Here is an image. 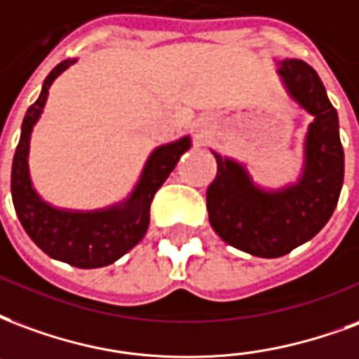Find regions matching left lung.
Instances as JSON below:
<instances>
[{
  "label": "left lung",
  "mask_w": 359,
  "mask_h": 359,
  "mask_svg": "<svg viewBox=\"0 0 359 359\" xmlns=\"http://www.w3.org/2000/svg\"><path fill=\"white\" fill-rule=\"evenodd\" d=\"M278 78L314 121L304 137V159L297 182L281 188L257 184L245 163L220 156L207 188L209 222L220 240L240 251L278 259L314 238L335 211L344 180L339 114L312 66L297 58L278 62Z\"/></svg>",
  "instance_id": "1"
}]
</instances>
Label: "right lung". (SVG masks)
Wrapping results in <instances>:
<instances>
[{"instance_id": "1", "label": "right lung", "mask_w": 359, "mask_h": 359, "mask_svg": "<svg viewBox=\"0 0 359 359\" xmlns=\"http://www.w3.org/2000/svg\"><path fill=\"white\" fill-rule=\"evenodd\" d=\"M68 58L45 78L39 98L24 116L22 131L11 171L13 205L20 224L32 241L55 261L76 268H102L121 259L144 238L150 224V203L154 194L171 175L182 154L190 150L192 139L182 137L154 148L140 171L137 184L126 200L104 209L76 211L60 209L45 201L34 188L30 177V139L34 127L43 114L53 81L76 65Z\"/></svg>"}]
</instances>
